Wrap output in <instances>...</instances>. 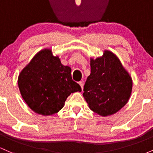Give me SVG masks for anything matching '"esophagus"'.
<instances>
[{
  "mask_svg": "<svg viewBox=\"0 0 153 153\" xmlns=\"http://www.w3.org/2000/svg\"><path fill=\"white\" fill-rule=\"evenodd\" d=\"M79 84L80 85V86H81V88H82V90H83V88H84V82L82 81H80L79 82Z\"/></svg>",
  "mask_w": 153,
  "mask_h": 153,
  "instance_id": "1",
  "label": "esophagus"
}]
</instances>
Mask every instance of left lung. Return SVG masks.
I'll use <instances>...</instances> for the list:
<instances>
[{
  "instance_id": "left-lung-1",
  "label": "left lung",
  "mask_w": 153,
  "mask_h": 153,
  "mask_svg": "<svg viewBox=\"0 0 153 153\" xmlns=\"http://www.w3.org/2000/svg\"><path fill=\"white\" fill-rule=\"evenodd\" d=\"M90 76L84 86L83 96L90 109L101 116L114 114L128 101L132 79L117 57L109 51L90 60Z\"/></svg>"
}]
</instances>
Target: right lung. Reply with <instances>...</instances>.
Returning <instances> with one entry per match:
<instances>
[{
    "instance_id": "add662e5",
    "label": "right lung",
    "mask_w": 153,
    "mask_h": 153,
    "mask_svg": "<svg viewBox=\"0 0 153 153\" xmlns=\"http://www.w3.org/2000/svg\"><path fill=\"white\" fill-rule=\"evenodd\" d=\"M22 97L33 111L52 115L63 107L71 93L82 91L74 81L71 68L60 63L50 50L38 52L18 77Z\"/></svg>"
}]
</instances>
